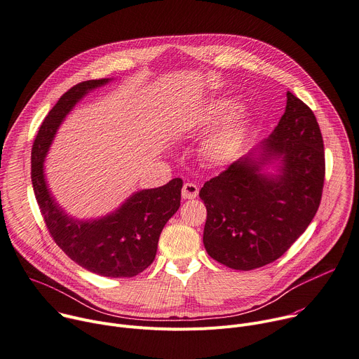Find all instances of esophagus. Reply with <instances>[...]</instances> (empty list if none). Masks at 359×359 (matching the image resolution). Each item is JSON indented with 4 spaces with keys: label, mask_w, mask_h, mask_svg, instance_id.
Returning a JSON list of instances; mask_svg holds the SVG:
<instances>
[{
    "label": "esophagus",
    "mask_w": 359,
    "mask_h": 359,
    "mask_svg": "<svg viewBox=\"0 0 359 359\" xmlns=\"http://www.w3.org/2000/svg\"><path fill=\"white\" fill-rule=\"evenodd\" d=\"M198 187L192 182H185L184 187H182V191H181V195L184 200H194V198L198 196Z\"/></svg>",
    "instance_id": "1"
}]
</instances>
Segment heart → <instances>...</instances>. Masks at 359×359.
I'll use <instances>...</instances> for the list:
<instances>
[{
	"instance_id": "1",
	"label": "heart",
	"mask_w": 359,
	"mask_h": 359,
	"mask_svg": "<svg viewBox=\"0 0 359 359\" xmlns=\"http://www.w3.org/2000/svg\"><path fill=\"white\" fill-rule=\"evenodd\" d=\"M236 109V102L228 98L217 100L211 102L203 114L198 116V123L201 126H215L219 124ZM248 128V121L244 115H236L228 121L222 128H219L214 135H211L204 144L203 152L208 163L214 165H224L229 163L241 148L245 133Z\"/></svg>"
}]
</instances>
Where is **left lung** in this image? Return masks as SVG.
<instances>
[{
    "label": "left lung",
    "instance_id": "obj_1",
    "mask_svg": "<svg viewBox=\"0 0 359 359\" xmlns=\"http://www.w3.org/2000/svg\"><path fill=\"white\" fill-rule=\"evenodd\" d=\"M324 177L320 126L311 108L288 91L285 112L271 135L200 191L208 255L240 271L280 258L315 217Z\"/></svg>",
    "mask_w": 359,
    "mask_h": 359
}]
</instances>
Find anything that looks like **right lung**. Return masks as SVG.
<instances>
[{
    "mask_svg": "<svg viewBox=\"0 0 359 359\" xmlns=\"http://www.w3.org/2000/svg\"><path fill=\"white\" fill-rule=\"evenodd\" d=\"M111 81L91 79L68 90L39 127L31 152V180L36 203L57 245L79 266L109 278H131L148 268L168 219L181 205L182 180L141 189L112 212L90 219L68 215L57 203L47 178L46 156L65 116L90 91Z\"/></svg>",
    "mask_w": 359,
    "mask_h": 359,
    "instance_id": "obj_1",
    "label": "right lung"
}]
</instances>
